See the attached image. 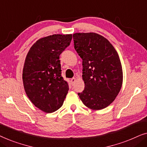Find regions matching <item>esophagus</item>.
I'll use <instances>...</instances> for the list:
<instances>
[{"label":"esophagus","mask_w":147,"mask_h":147,"mask_svg":"<svg viewBox=\"0 0 147 147\" xmlns=\"http://www.w3.org/2000/svg\"><path fill=\"white\" fill-rule=\"evenodd\" d=\"M76 79L75 78H71V84H72V85H74V83H75V82H76Z\"/></svg>","instance_id":"1"}]
</instances>
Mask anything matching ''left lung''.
I'll use <instances>...</instances> for the list:
<instances>
[{
  "label": "left lung",
  "mask_w": 147,
  "mask_h": 147,
  "mask_svg": "<svg viewBox=\"0 0 147 147\" xmlns=\"http://www.w3.org/2000/svg\"><path fill=\"white\" fill-rule=\"evenodd\" d=\"M74 48L82 59L85 88L78 96L84 105L98 110L110 105L121 89L123 74L117 51L95 33L73 35Z\"/></svg>",
  "instance_id": "1"
}]
</instances>
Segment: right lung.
<instances>
[{"instance_id": "obj_1", "label": "right lung", "mask_w": 147, "mask_h": 147, "mask_svg": "<svg viewBox=\"0 0 147 147\" xmlns=\"http://www.w3.org/2000/svg\"><path fill=\"white\" fill-rule=\"evenodd\" d=\"M72 35L41 38L30 48L23 70L28 98L42 111L51 113L63 105L69 86L61 76L59 55L69 45Z\"/></svg>"}]
</instances>
